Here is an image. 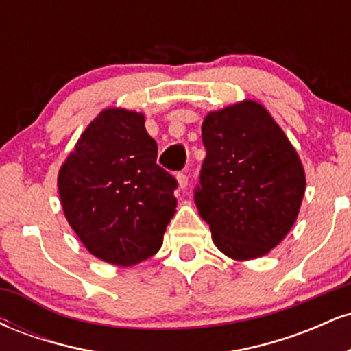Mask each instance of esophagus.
I'll return each mask as SVG.
<instances>
[{
	"label": "esophagus",
	"mask_w": 351,
	"mask_h": 351,
	"mask_svg": "<svg viewBox=\"0 0 351 351\" xmlns=\"http://www.w3.org/2000/svg\"><path fill=\"white\" fill-rule=\"evenodd\" d=\"M176 178H178V184H180L181 189L188 186V175H186V173H178V176H176Z\"/></svg>",
	"instance_id": "esophagus-1"
}]
</instances>
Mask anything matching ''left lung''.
<instances>
[{"label":"left lung","instance_id":"1","mask_svg":"<svg viewBox=\"0 0 351 351\" xmlns=\"http://www.w3.org/2000/svg\"><path fill=\"white\" fill-rule=\"evenodd\" d=\"M201 136L206 158L195 203L216 247L236 261L264 256L299 215L305 173L295 148L254 100L209 112Z\"/></svg>","mask_w":351,"mask_h":351}]
</instances>
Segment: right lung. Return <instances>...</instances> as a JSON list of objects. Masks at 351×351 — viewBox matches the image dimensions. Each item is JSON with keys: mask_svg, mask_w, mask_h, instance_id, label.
I'll return each mask as SVG.
<instances>
[{"mask_svg": "<svg viewBox=\"0 0 351 351\" xmlns=\"http://www.w3.org/2000/svg\"><path fill=\"white\" fill-rule=\"evenodd\" d=\"M145 117L106 108L59 170L60 204L92 256L130 267L158 252L175 215L176 181L156 165Z\"/></svg>", "mask_w": 351, "mask_h": 351, "instance_id": "obj_1", "label": "right lung"}]
</instances>
